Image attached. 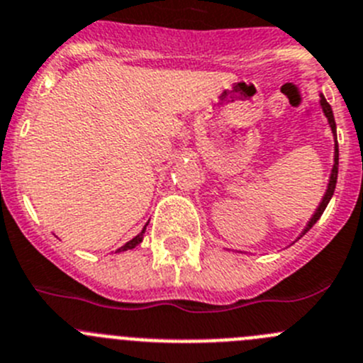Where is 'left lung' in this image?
<instances>
[{"label":"left lung","mask_w":363,"mask_h":363,"mask_svg":"<svg viewBox=\"0 0 363 363\" xmlns=\"http://www.w3.org/2000/svg\"><path fill=\"white\" fill-rule=\"evenodd\" d=\"M320 105H323L324 114H326L328 121H330L331 130H333V134H335V164H333V170H331V177H330V184H328V189H326V195H324V199H323V202H320L319 209H317V211H315V215L311 216L310 223H308V225H306V229H304L303 235H306V233L310 231L311 228H313L315 222H317V220L320 218V215H323L324 209H326L328 202H330V199L333 197L335 186H337V175H338V143H337V127H335V118H333V111H331V105L328 104L326 98H324V96H320Z\"/></svg>","instance_id":"1"}]
</instances>
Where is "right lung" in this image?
<instances>
[{
	"label": "right lung",
	"mask_w": 363,
	"mask_h": 363,
	"mask_svg": "<svg viewBox=\"0 0 363 363\" xmlns=\"http://www.w3.org/2000/svg\"><path fill=\"white\" fill-rule=\"evenodd\" d=\"M145 229H147V225H145V228H143V231H141V233H140V235L135 236V238H132V240H130V242H127V243H125V245H123V247H121V249H118V250H120V252H121V250H127V249H134V247H135V245H138V243H140V242H141V240H143V235H145Z\"/></svg>",
	"instance_id": "1"
}]
</instances>
